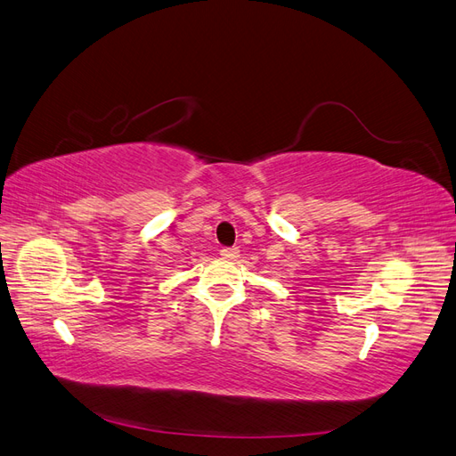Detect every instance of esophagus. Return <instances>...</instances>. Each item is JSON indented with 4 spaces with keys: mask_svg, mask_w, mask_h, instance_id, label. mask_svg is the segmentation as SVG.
I'll use <instances>...</instances> for the list:
<instances>
[{
    "mask_svg": "<svg viewBox=\"0 0 456 456\" xmlns=\"http://www.w3.org/2000/svg\"><path fill=\"white\" fill-rule=\"evenodd\" d=\"M221 257H224V259H237L239 250L237 248H224V250H221Z\"/></svg>",
    "mask_w": 456,
    "mask_h": 456,
    "instance_id": "1",
    "label": "esophagus"
}]
</instances>
